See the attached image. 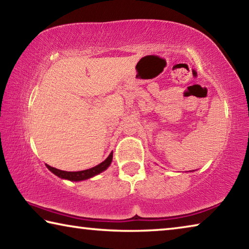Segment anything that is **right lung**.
<instances>
[{"label":"right lung","mask_w":249,"mask_h":249,"mask_svg":"<svg viewBox=\"0 0 249 249\" xmlns=\"http://www.w3.org/2000/svg\"><path fill=\"white\" fill-rule=\"evenodd\" d=\"M112 159H113V151L108 155V157L105 159L104 161L99 163L98 166L90 168V169H87V170H82V171H64V170L56 169V168L50 167L48 165H46V166H47L48 169L52 171L53 175L58 176L59 178L67 179L70 181H82V180L90 179V178H92V177H94L96 175L101 174V172H103L104 170H107L108 166L111 165Z\"/></svg>","instance_id":"add662e5"}]
</instances>
